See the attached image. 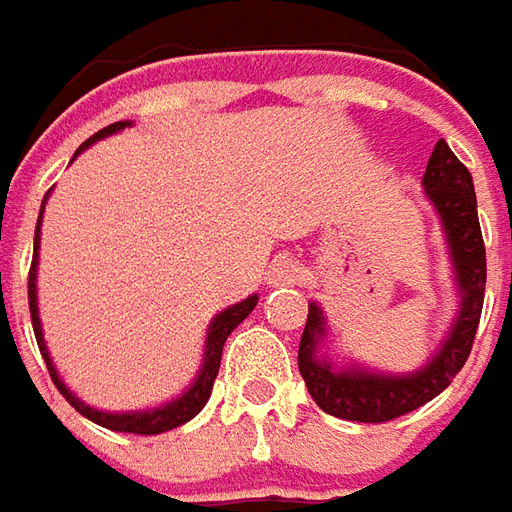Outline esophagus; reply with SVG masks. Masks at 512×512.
<instances>
[{
	"instance_id": "esophagus-1",
	"label": "esophagus",
	"mask_w": 512,
	"mask_h": 512,
	"mask_svg": "<svg viewBox=\"0 0 512 512\" xmlns=\"http://www.w3.org/2000/svg\"><path fill=\"white\" fill-rule=\"evenodd\" d=\"M297 278H300V267H297L295 259H289V256H278L270 267V273H267V281L273 286H284V284H295Z\"/></svg>"
}]
</instances>
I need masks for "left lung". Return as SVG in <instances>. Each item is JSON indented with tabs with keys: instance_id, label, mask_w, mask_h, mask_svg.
<instances>
[{
	"instance_id": "obj_1",
	"label": "left lung",
	"mask_w": 512,
	"mask_h": 512,
	"mask_svg": "<svg viewBox=\"0 0 512 512\" xmlns=\"http://www.w3.org/2000/svg\"><path fill=\"white\" fill-rule=\"evenodd\" d=\"M424 195L436 206L441 226L447 234L449 256L455 267V284L460 292V308L449 325L444 342L433 358L408 375L369 372L364 366L339 369L320 353L325 339V314L317 303H308L306 331L300 336L297 366L306 380L308 394L322 411L347 422H391L397 416L416 411L447 389L458 375L474 344L480 325L482 297H485V245H482L477 195L466 165L452 148L438 140L427 170H424Z\"/></svg>"
}]
</instances>
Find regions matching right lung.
Here are the masks:
<instances>
[{"label":"right lung","instance_id":"right-lung-1","mask_svg":"<svg viewBox=\"0 0 512 512\" xmlns=\"http://www.w3.org/2000/svg\"><path fill=\"white\" fill-rule=\"evenodd\" d=\"M126 126H132L129 121H118L110 123V126H104L101 132H96L90 140H85L82 146L76 148V154L79 151H85L88 146H93L96 140L101 137H110V134L121 132ZM74 154V159H76ZM49 195V192H46ZM43 204H46V198H43ZM41 217H43V206H41ZM41 217H38V226H35V253H32V267H30V286H27V295H30V314H32V331H35V339H38V347H41L43 361H46V369H49V375H52L54 386L60 389L65 400L74 405L76 411L82 413V416H88L90 422L101 424V427H107V430H115V433H137V436H157V433H168L173 427H179V424L190 422L195 413H201V408L209 400V394H212V386H215L217 378V369H220V355H223V344L231 336V331L237 328L239 322L248 317L250 311L256 308L259 303V297L250 295L248 300H242L237 306H228L226 311H220L215 320L209 322V333H206V347H204V364L198 369V375L190 383V389L184 391L181 397L176 400L165 402V405H159V408H148V411H126V413H107V411H96V408H90L85 402L76 397L74 391L68 389L63 383V378L57 375V369L52 364V355H49V347L43 342V331H41V317H38V248H41Z\"/></svg>","mask_w":512,"mask_h":512}]
</instances>
